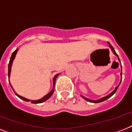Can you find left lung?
<instances>
[{
    "label": "left lung",
    "instance_id": "8db88e82",
    "mask_svg": "<svg viewBox=\"0 0 132 132\" xmlns=\"http://www.w3.org/2000/svg\"><path fill=\"white\" fill-rule=\"evenodd\" d=\"M109 43V47L111 48V50H112V52H113V53H114V55H117V57H118L119 61V62H120V60H119V58L118 55H117V54L116 52H115V51H114V48H113V47H112V46L111 45V44L109 43ZM121 80H122V69H121ZM120 83H121V82H120ZM120 83H119V84L118 85H117V86L116 87H115V89H114V90L113 91V92H111V94H109V95H108V96H105V97H102V98H100V99H99V100H92L89 99V98H87V97H83V96H81V97H83V98H84V99L85 100H87V101L89 102H92V103H99V102H102L104 101V100H106L109 99V97H111V96H112V95H113V94H114V93H115V92H117V89H118Z\"/></svg>",
    "mask_w": 132,
    "mask_h": 132
}]
</instances>
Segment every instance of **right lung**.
<instances>
[{
  "mask_svg": "<svg viewBox=\"0 0 132 132\" xmlns=\"http://www.w3.org/2000/svg\"><path fill=\"white\" fill-rule=\"evenodd\" d=\"M18 49H17L15 51H14L13 53H12V55H11V57L10 60H9V66H8V77H9H9H10L11 71V66H12L13 62L14 59H15V55H16V54H17V52H18ZM59 75H60V74H57V75H55V77H54V78H53V89H52L51 92H49V94H47V95H46V96H44L43 97H42V98H40V99H39V100H30L27 99V98H25V97H22V96H20V95H18V94H16L15 92V91H14L13 89L12 86H11V85L10 81H9V84H10V85L11 86L12 89H13V92H15V95L18 96V97H19L20 98H21V99H22L23 100H24V101H26V102L30 101L31 102H32V103H33V104H40V103H42V102H44L45 101H46L47 100L49 99V97L52 96V94H53V92H54V87H55V80H56V78L57 77V76H58Z\"/></svg>",
  "mask_w": 132,
  "mask_h": 132,
  "instance_id": "obj_1",
  "label": "right lung"
}]
</instances>
